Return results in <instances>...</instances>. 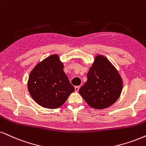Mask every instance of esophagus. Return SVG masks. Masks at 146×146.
Segmentation results:
<instances>
[{
    "instance_id": "obj_1",
    "label": "esophagus",
    "mask_w": 146,
    "mask_h": 146,
    "mask_svg": "<svg viewBox=\"0 0 146 146\" xmlns=\"http://www.w3.org/2000/svg\"><path fill=\"white\" fill-rule=\"evenodd\" d=\"M79 88H80V86H75V92H78Z\"/></svg>"
}]
</instances>
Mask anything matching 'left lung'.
<instances>
[{"label":"left lung","instance_id":"8db88e82","mask_svg":"<svg viewBox=\"0 0 146 146\" xmlns=\"http://www.w3.org/2000/svg\"><path fill=\"white\" fill-rule=\"evenodd\" d=\"M88 80L79 90L90 106L104 109L119 99L123 79L113 64L103 55H97L87 74Z\"/></svg>","mask_w":146,"mask_h":146}]
</instances>
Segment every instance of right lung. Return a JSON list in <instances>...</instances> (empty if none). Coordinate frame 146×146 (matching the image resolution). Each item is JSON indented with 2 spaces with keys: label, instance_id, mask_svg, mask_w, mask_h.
Returning a JSON list of instances; mask_svg holds the SVG:
<instances>
[{
  "label": "right lung",
  "instance_id": "1",
  "mask_svg": "<svg viewBox=\"0 0 146 146\" xmlns=\"http://www.w3.org/2000/svg\"><path fill=\"white\" fill-rule=\"evenodd\" d=\"M63 67L58 55L52 54L37 64L31 71L27 88L32 98L41 106L58 108L75 91Z\"/></svg>",
  "mask_w": 146,
  "mask_h": 146
}]
</instances>
